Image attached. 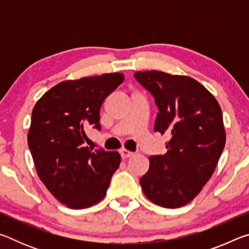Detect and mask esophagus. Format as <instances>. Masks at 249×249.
I'll list each match as a JSON object with an SVG mask.
<instances>
[{
    "instance_id": "1",
    "label": "esophagus",
    "mask_w": 249,
    "mask_h": 249,
    "mask_svg": "<svg viewBox=\"0 0 249 249\" xmlns=\"http://www.w3.org/2000/svg\"><path fill=\"white\" fill-rule=\"evenodd\" d=\"M133 155H134L133 151H129V150L125 149V148L121 150V156H122V158H128V157H132Z\"/></svg>"
}]
</instances>
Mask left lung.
Wrapping results in <instances>:
<instances>
[{
  "label": "left lung",
  "instance_id": "1",
  "mask_svg": "<svg viewBox=\"0 0 249 249\" xmlns=\"http://www.w3.org/2000/svg\"><path fill=\"white\" fill-rule=\"evenodd\" d=\"M135 78L158 107L155 130L171 135L167 153L149 157V169L140 179L142 192L162 208H181L199 195L224 149L221 107L205 87L188 75L149 70L137 71Z\"/></svg>",
  "mask_w": 249,
  "mask_h": 249
}]
</instances>
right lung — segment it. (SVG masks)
I'll return each instance as SVG.
<instances>
[{"mask_svg": "<svg viewBox=\"0 0 249 249\" xmlns=\"http://www.w3.org/2000/svg\"><path fill=\"white\" fill-rule=\"evenodd\" d=\"M124 74L105 73L66 80L37 101L27 142L41 182L70 209H86L107 195L121 163L117 151L84 145L86 129H101L100 108L123 82Z\"/></svg>", "mask_w": 249, "mask_h": 249, "instance_id": "add662e5", "label": "right lung"}]
</instances>
